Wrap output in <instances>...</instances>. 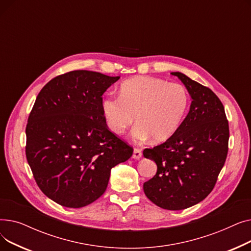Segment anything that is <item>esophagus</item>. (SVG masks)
Here are the masks:
<instances>
[{"label": "esophagus", "instance_id": "34e87169", "mask_svg": "<svg viewBox=\"0 0 251 251\" xmlns=\"http://www.w3.org/2000/svg\"><path fill=\"white\" fill-rule=\"evenodd\" d=\"M141 156H142V152H141V151H140L139 149H134V150H133V154H132V157H133V159H135V160H139Z\"/></svg>", "mask_w": 251, "mask_h": 251}]
</instances>
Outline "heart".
I'll return each mask as SVG.
<instances>
[{
    "label": "heart",
    "mask_w": 251,
    "mask_h": 251,
    "mask_svg": "<svg viewBox=\"0 0 251 251\" xmlns=\"http://www.w3.org/2000/svg\"><path fill=\"white\" fill-rule=\"evenodd\" d=\"M189 107L186 88L160 78L138 76L126 80L119 88V98L102 100L101 111L108 128L123 135L133 125L134 137L164 142L179 130Z\"/></svg>",
    "instance_id": "1"
}]
</instances>
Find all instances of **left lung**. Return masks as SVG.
Listing matches in <instances>:
<instances>
[{
    "instance_id": "left-lung-1",
    "label": "left lung",
    "mask_w": 251,
    "mask_h": 251,
    "mask_svg": "<svg viewBox=\"0 0 251 251\" xmlns=\"http://www.w3.org/2000/svg\"><path fill=\"white\" fill-rule=\"evenodd\" d=\"M171 74L185 85L192 101L176 134L143 151L157 167L143 191L157 206L180 210L201 202L214 189L228 153L229 124L212 89L181 72Z\"/></svg>"
}]
</instances>
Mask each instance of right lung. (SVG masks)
<instances>
[{"mask_svg":"<svg viewBox=\"0 0 251 251\" xmlns=\"http://www.w3.org/2000/svg\"><path fill=\"white\" fill-rule=\"evenodd\" d=\"M119 78L71 71L52 78L35 100L25 130L26 159L39 189L63 206L97 201L112 168L133 153L108 129L101 111V96Z\"/></svg>","mask_w":251,"mask_h":251,"instance_id":"right-lung-1","label":"right lung"}]
</instances>
